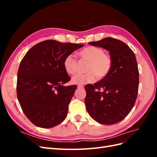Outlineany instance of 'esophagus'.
<instances>
[{
  "mask_svg": "<svg viewBox=\"0 0 157 157\" xmlns=\"http://www.w3.org/2000/svg\"><path fill=\"white\" fill-rule=\"evenodd\" d=\"M77 87H78V88H83L84 86H83V85H82V84H78Z\"/></svg>",
  "mask_w": 157,
  "mask_h": 157,
  "instance_id": "1",
  "label": "esophagus"
}]
</instances>
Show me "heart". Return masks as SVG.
Segmentation results:
<instances>
[{"label": "heart", "mask_w": 157, "mask_h": 157, "mask_svg": "<svg viewBox=\"0 0 157 157\" xmlns=\"http://www.w3.org/2000/svg\"><path fill=\"white\" fill-rule=\"evenodd\" d=\"M82 59L88 61L86 74L76 75L72 77L71 81L75 84L93 83L97 77L99 78L105 77L112 68V59L109 54L104 53L102 48L97 46H88L79 52ZM77 60L73 54L65 57L63 67L66 72L73 75L77 70Z\"/></svg>", "instance_id": "obj_1"}]
</instances>
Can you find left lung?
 Wrapping results in <instances>:
<instances>
[{
	"label": "left lung",
	"instance_id": "8db88e82",
	"mask_svg": "<svg viewBox=\"0 0 157 157\" xmlns=\"http://www.w3.org/2000/svg\"><path fill=\"white\" fill-rule=\"evenodd\" d=\"M89 44L109 51L113 63L105 77L85 86L86 110L100 124H116L129 114L136 100L139 71L136 56L124 42L111 37Z\"/></svg>",
	"mask_w": 157,
	"mask_h": 157
}]
</instances>
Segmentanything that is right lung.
<instances>
[{"mask_svg": "<svg viewBox=\"0 0 157 157\" xmlns=\"http://www.w3.org/2000/svg\"><path fill=\"white\" fill-rule=\"evenodd\" d=\"M83 44L47 40L28 51L17 72V96L25 116L38 127L50 128L62 122L77 86H64L70 77L65 57Z\"/></svg>", "mask_w": 157, "mask_h": 157, "instance_id": "1", "label": "right lung"}]
</instances>
